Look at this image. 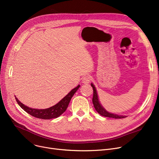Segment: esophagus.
<instances>
[{
  "mask_svg": "<svg viewBox=\"0 0 159 159\" xmlns=\"http://www.w3.org/2000/svg\"><path fill=\"white\" fill-rule=\"evenodd\" d=\"M91 78L89 75H85V76L82 78V82L84 83V84H88L91 82Z\"/></svg>",
  "mask_w": 159,
  "mask_h": 159,
  "instance_id": "1",
  "label": "esophagus"
}]
</instances>
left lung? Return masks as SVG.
I'll return each instance as SVG.
<instances>
[{
    "mask_svg": "<svg viewBox=\"0 0 159 159\" xmlns=\"http://www.w3.org/2000/svg\"><path fill=\"white\" fill-rule=\"evenodd\" d=\"M91 86H92L93 89V96L92 102H93L95 109L100 115L104 116H106V117L114 118V119H123V118L126 117V116L119 115H116V114L109 113L108 111H107L102 107V106L101 104V103H100L98 101V97L97 90L95 86L92 84V83H91Z\"/></svg>",
    "mask_w": 159,
    "mask_h": 159,
    "instance_id": "8db88e82",
    "label": "left lung"
}]
</instances>
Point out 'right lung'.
I'll list each match as a JSON object with an SVG mask.
<instances>
[{
	"label": "right lung",
	"mask_w": 159,
	"mask_h": 159,
	"mask_svg": "<svg viewBox=\"0 0 159 159\" xmlns=\"http://www.w3.org/2000/svg\"><path fill=\"white\" fill-rule=\"evenodd\" d=\"M79 87H80V85H78L76 88H73L68 95H66L61 100L60 102H58L57 104L54 105L53 106L47 108V109L39 110V109H34V108L29 107L27 106H25L22 102H20L18 100V98L15 96V97L18 104L25 111L27 112L30 115H32L33 116H35L36 118L48 120V119L58 117V116L61 115L66 110L72 97L75 93V92L78 90Z\"/></svg>",
	"instance_id": "right-lung-1"
}]
</instances>
